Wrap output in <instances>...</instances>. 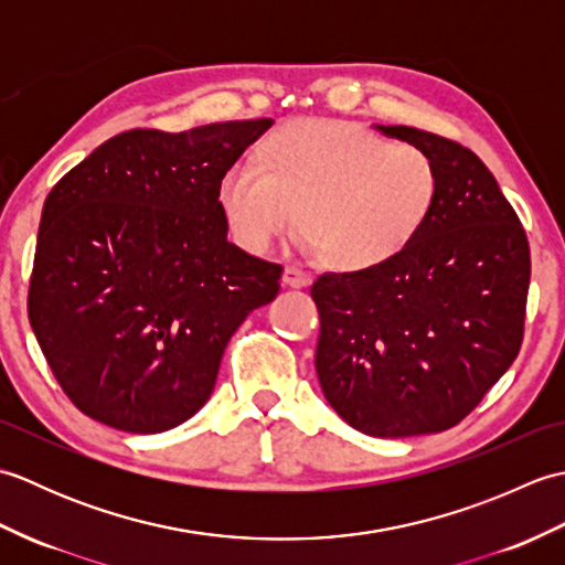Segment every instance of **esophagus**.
Here are the masks:
<instances>
[{
	"mask_svg": "<svg viewBox=\"0 0 565 565\" xmlns=\"http://www.w3.org/2000/svg\"><path fill=\"white\" fill-rule=\"evenodd\" d=\"M281 281L286 286H291V289H303V286H310V281H313V276H310L306 269L301 267H286L284 269V276Z\"/></svg>",
	"mask_w": 565,
	"mask_h": 565,
	"instance_id": "esophagus-1",
	"label": "esophagus"
}]
</instances>
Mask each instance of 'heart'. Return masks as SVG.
<instances>
[{"mask_svg":"<svg viewBox=\"0 0 565 565\" xmlns=\"http://www.w3.org/2000/svg\"><path fill=\"white\" fill-rule=\"evenodd\" d=\"M439 194L425 150L347 121L284 124L259 148V164L235 162L218 182V206L235 243L262 255L294 223L322 264L366 271L398 257L423 231Z\"/></svg>","mask_w":565,"mask_h":565,"instance_id":"obj_1","label":"heart"}]
</instances>
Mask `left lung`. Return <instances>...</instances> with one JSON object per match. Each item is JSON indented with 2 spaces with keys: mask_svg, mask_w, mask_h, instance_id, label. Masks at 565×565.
Segmentation results:
<instances>
[{
  "mask_svg": "<svg viewBox=\"0 0 565 565\" xmlns=\"http://www.w3.org/2000/svg\"><path fill=\"white\" fill-rule=\"evenodd\" d=\"M379 130L435 160L439 194L398 257L313 284L316 369L354 429L429 435L459 425L520 354L530 243L476 152L411 126Z\"/></svg>",
  "mask_w": 565,
  "mask_h": 565,
  "instance_id": "obj_1",
  "label": "left lung"
}]
</instances>
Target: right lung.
Wrapping results in <instances>:
<instances>
[{
	"label": "right lung",
	"mask_w": 565,
	"mask_h": 565,
	"mask_svg": "<svg viewBox=\"0 0 565 565\" xmlns=\"http://www.w3.org/2000/svg\"><path fill=\"white\" fill-rule=\"evenodd\" d=\"M274 121L114 136L51 189L29 320L77 411L134 431L209 401L227 340L279 294L284 267L227 243L218 182Z\"/></svg>",
	"instance_id": "1"
}]
</instances>
